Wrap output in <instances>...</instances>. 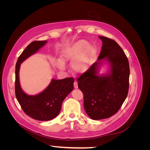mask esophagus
I'll return each mask as SVG.
<instances>
[{
  "label": "esophagus",
  "instance_id": "obj_1",
  "mask_svg": "<svg viewBox=\"0 0 150 150\" xmlns=\"http://www.w3.org/2000/svg\"><path fill=\"white\" fill-rule=\"evenodd\" d=\"M74 87L75 89H78V83L76 82V81H75V82L74 83Z\"/></svg>",
  "mask_w": 150,
  "mask_h": 150
}]
</instances>
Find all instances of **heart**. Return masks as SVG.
Here are the masks:
<instances>
[{
  "instance_id": "1",
  "label": "heart",
  "mask_w": 150,
  "mask_h": 150,
  "mask_svg": "<svg viewBox=\"0 0 150 150\" xmlns=\"http://www.w3.org/2000/svg\"><path fill=\"white\" fill-rule=\"evenodd\" d=\"M96 50L89 45L85 40H79L71 46L63 48L60 53V59L56 65L61 71L65 69L64 62L71 61L72 69L76 73H83L92 66Z\"/></svg>"
}]
</instances>
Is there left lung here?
<instances>
[{"label": "left lung", "mask_w": 150, "mask_h": 150, "mask_svg": "<svg viewBox=\"0 0 150 150\" xmlns=\"http://www.w3.org/2000/svg\"><path fill=\"white\" fill-rule=\"evenodd\" d=\"M103 46L97 62L78 79L84 95V108L90 118H108L118 111L129 89V65L123 50L114 40L99 36ZM104 62L110 69L98 75Z\"/></svg>", "instance_id": "left-lung-1"}]
</instances>
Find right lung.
I'll use <instances>...</instances> for the list:
<instances>
[{
  "mask_svg": "<svg viewBox=\"0 0 150 150\" xmlns=\"http://www.w3.org/2000/svg\"><path fill=\"white\" fill-rule=\"evenodd\" d=\"M47 42V40L32 42L22 52L16 65V98L25 114L39 121H49L56 117L61 111L64 99L74 89V78H67L59 80L52 79L43 91L35 95H29L22 90L19 81L21 63Z\"/></svg>",
  "mask_w": 150,
  "mask_h": 150,
  "instance_id": "obj_1",
  "label": "right lung"
}]
</instances>
